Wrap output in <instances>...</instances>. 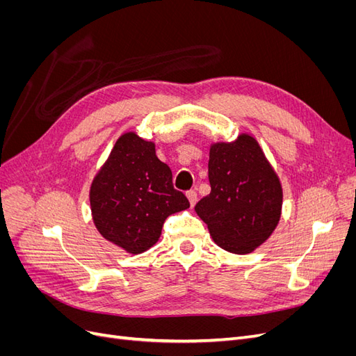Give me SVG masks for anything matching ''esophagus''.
Here are the masks:
<instances>
[{
	"label": "esophagus",
	"instance_id": "esophagus-1",
	"mask_svg": "<svg viewBox=\"0 0 356 356\" xmlns=\"http://www.w3.org/2000/svg\"><path fill=\"white\" fill-rule=\"evenodd\" d=\"M187 197H188V200H190V204H191V207H195L196 202H197V193H196V190H190V191H187Z\"/></svg>",
	"mask_w": 356,
	"mask_h": 356
}]
</instances>
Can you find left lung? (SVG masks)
Returning <instances> with one entry per match:
<instances>
[{"label":"left lung","instance_id":"8db88e82","mask_svg":"<svg viewBox=\"0 0 356 356\" xmlns=\"http://www.w3.org/2000/svg\"><path fill=\"white\" fill-rule=\"evenodd\" d=\"M211 193L195 211L213 242L233 254H250L281 220L282 186L260 144L248 134L209 149Z\"/></svg>","mask_w":356,"mask_h":356}]
</instances>
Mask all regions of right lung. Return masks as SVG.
Segmentation results:
<instances>
[{
  "label": "right lung",
  "instance_id": "right-lung-1",
  "mask_svg": "<svg viewBox=\"0 0 356 356\" xmlns=\"http://www.w3.org/2000/svg\"><path fill=\"white\" fill-rule=\"evenodd\" d=\"M96 229L129 254L149 250L169 215L190 208L172 184L170 168L156 156V145L126 132L117 139L90 186Z\"/></svg>",
  "mask_w": 356,
  "mask_h": 356
}]
</instances>
